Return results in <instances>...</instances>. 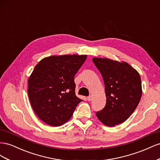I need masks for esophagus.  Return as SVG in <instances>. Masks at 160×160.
Listing matches in <instances>:
<instances>
[{"instance_id": "1", "label": "esophagus", "mask_w": 160, "mask_h": 160, "mask_svg": "<svg viewBox=\"0 0 160 160\" xmlns=\"http://www.w3.org/2000/svg\"><path fill=\"white\" fill-rule=\"evenodd\" d=\"M92 97L91 95H90L89 97H87V100H88V101H91V100H92Z\"/></svg>"}]
</instances>
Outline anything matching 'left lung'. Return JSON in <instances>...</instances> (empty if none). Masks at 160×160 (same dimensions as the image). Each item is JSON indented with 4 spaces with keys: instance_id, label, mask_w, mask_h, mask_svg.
<instances>
[{
    "instance_id": "obj_1",
    "label": "left lung",
    "mask_w": 160,
    "mask_h": 160,
    "mask_svg": "<svg viewBox=\"0 0 160 160\" xmlns=\"http://www.w3.org/2000/svg\"><path fill=\"white\" fill-rule=\"evenodd\" d=\"M92 61L103 78L107 97L105 107L96 115L106 126L121 124L139 103L142 94L140 75L125 62L100 58H93Z\"/></svg>"
}]
</instances>
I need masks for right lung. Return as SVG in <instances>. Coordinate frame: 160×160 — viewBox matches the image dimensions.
I'll list each match as a JSON object with an SVG mask.
<instances>
[{
    "instance_id": "1",
    "label": "right lung",
    "mask_w": 160,
    "mask_h": 160,
    "mask_svg": "<svg viewBox=\"0 0 160 160\" xmlns=\"http://www.w3.org/2000/svg\"><path fill=\"white\" fill-rule=\"evenodd\" d=\"M86 58L76 54L52 56L35 66L28 79L27 92L34 112L46 124H64L82 101L75 94L74 76Z\"/></svg>"
}]
</instances>
